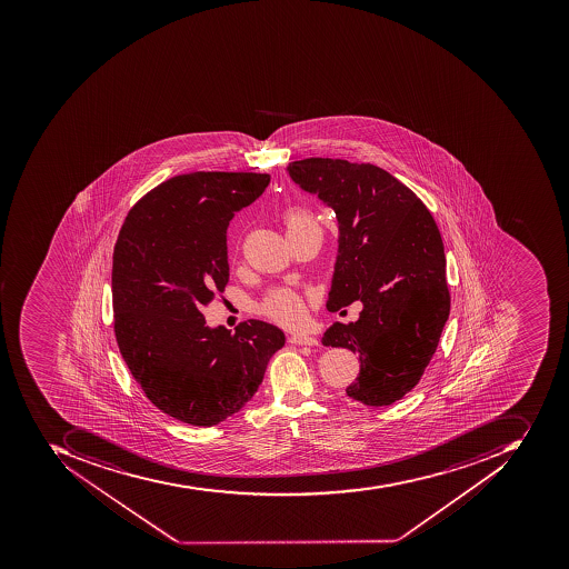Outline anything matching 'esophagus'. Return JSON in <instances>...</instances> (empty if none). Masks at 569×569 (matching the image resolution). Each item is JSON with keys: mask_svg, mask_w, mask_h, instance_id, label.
Returning <instances> with one entry per match:
<instances>
[{"mask_svg": "<svg viewBox=\"0 0 569 569\" xmlns=\"http://www.w3.org/2000/svg\"><path fill=\"white\" fill-rule=\"evenodd\" d=\"M289 341L292 345H299V347H317V345H319L317 338L307 335H292L290 336Z\"/></svg>", "mask_w": 569, "mask_h": 569, "instance_id": "1", "label": "esophagus"}]
</instances>
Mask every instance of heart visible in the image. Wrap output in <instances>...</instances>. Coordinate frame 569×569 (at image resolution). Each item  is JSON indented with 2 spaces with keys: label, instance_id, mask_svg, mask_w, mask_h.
Segmentation results:
<instances>
[{
  "label": "heart",
  "instance_id": "1",
  "mask_svg": "<svg viewBox=\"0 0 569 569\" xmlns=\"http://www.w3.org/2000/svg\"><path fill=\"white\" fill-rule=\"evenodd\" d=\"M282 222L286 226L287 234L299 233L311 226H319L311 216L310 210L305 207H289L283 210ZM261 313L282 326H296L305 319V305L295 290H273L267 298L262 299Z\"/></svg>",
  "mask_w": 569,
  "mask_h": 569
}]
</instances>
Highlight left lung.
<instances>
[{"label":"left lung","instance_id":"obj_1","mask_svg":"<svg viewBox=\"0 0 569 569\" xmlns=\"http://www.w3.org/2000/svg\"><path fill=\"white\" fill-rule=\"evenodd\" d=\"M287 170L338 218L327 310L363 305L357 322L332 323L322 345L359 355L350 399L390 406L419 383L451 310L439 228L415 191L372 163L305 158Z\"/></svg>","mask_w":569,"mask_h":569}]
</instances>
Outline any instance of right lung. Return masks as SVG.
Returning a JSON list of instances; mask_svg holds the SVG:
<instances>
[{
	"instance_id": "1",
	"label": "right lung",
	"mask_w": 569,
	"mask_h": 569,
	"mask_svg": "<svg viewBox=\"0 0 569 569\" xmlns=\"http://www.w3.org/2000/svg\"><path fill=\"white\" fill-rule=\"evenodd\" d=\"M270 184L268 173L191 172L130 209L113 252V326L121 357L161 412L214 427L249 402L286 343L261 320L209 329L202 308L230 279L226 230Z\"/></svg>"
}]
</instances>
